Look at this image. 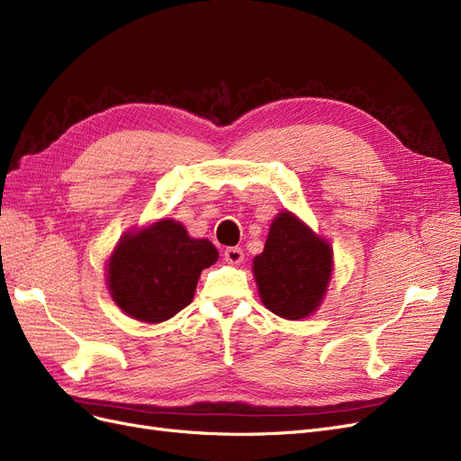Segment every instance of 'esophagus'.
I'll return each instance as SVG.
<instances>
[{
	"mask_svg": "<svg viewBox=\"0 0 461 461\" xmlns=\"http://www.w3.org/2000/svg\"><path fill=\"white\" fill-rule=\"evenodd\" d=\"M224 258L228 264H241L245 255H243V249L241 247H228L224 250Z\"/></svg>",
	"mask_w": 461,
	"mask_h": 461,
	"instance_id": "obj_1",
	"label": "esophagus"
}]
</instances>
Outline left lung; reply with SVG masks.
Listing matches in <instances>:
<instances>
[{"mask_svg":"<svg viewBox=\"0 0 461 461\" xmlns=\"http://www.w3.org/2000/svg\"><path fill=\"white\" fill-rule=\"evenodd\" d=\"M331 266L330 245L291 212H281L272 221L252 272L266 308L285 320H301L320 306L330 284Z\"/></svg>","mask_w":461,"mask_h":461,"instance_id":"obj_1","label":"left lung"}]
</instances>
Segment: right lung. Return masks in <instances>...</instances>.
Segmentation results:
<instances>
[{
  "mask_svg": "<svg viewBox=\"0 0 461 461\" xmlns=\"http://www.w3.org/2000/svg\"><path fill=\"white\" fill-rule=\"evenodd\" d=\"M216 260L211 241L191 240L182 224L160 220L122 237L109 260V291L128 316L158 323L193 301L201 272Z\"/></svg>",
  "mask_w": 461,
  "mask_h": 461,
  "instance_id": "add662e5",
  "label": "right lung"
}]
</instances>
